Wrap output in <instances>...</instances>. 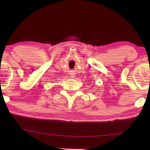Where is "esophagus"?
Instances as JSON below:
<instances>
[{"label": "esophagus", "mask_w": 150, "mask_h": 150, "mask_svg": "<svg viewBox=\"0 0 150 150\" xmlns=\"http://www.w3.org/2000/svg\"><path fill=\"white\" fill-rule=\"evenodd\" d=\"M71 77H74V76H73V75H72V76H71Z\"/></svg>", "instance_id": "1"}]
</instances>
